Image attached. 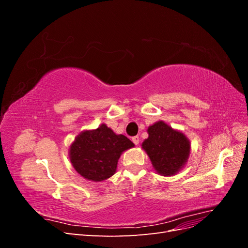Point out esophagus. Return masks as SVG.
Masks as SVG:
<instances>
[{
  "label": "esophagus",
  "mask_w": 248,
  "mask_h": 248,
  "mask_svg": "<svg viewBox=\"0 0 248 248\" xmlns=\"http://www.w3.org/2000/svg\"><path fill=\"white\" fill-rule=\"evenodd\" d=\"M132 141L134 142L136 145H139L140 144V138L137 136V137H133L132 138Z\"/></svg>",
  "instance_id": "1"
}]
</instances>
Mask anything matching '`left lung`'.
Instances as JSON below:
<instances>
[{
  "instance_id": "8db88e82",
  "label": "left lung",
  "mask_w": 248,
  "mask_h": 248,
  "mask_svg": "<svg viewBox=\"0 0 248 248\" xmlns=\"http://www.w3.org/2000/svg\"><path fill=\"white\" fill-rule=\"evenodd\" d=\"M149 137L141 148L149 156L157 174L174 176L184 168L190 155V140L185 134L163 121L148 127Z\"/></svg>"
}]
</instances>
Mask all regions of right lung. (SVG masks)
Here are the masks:
<instances>
[{
    "label": "right lung",
    "mask_w": 248,
    "mask_h": 248,
    "mask_svg": "<svg viewBox=\"0 0 248 248\" xmlns=\"http://www.w3.org/2000/svg\"><path fill=\"white\" fill-rule=\"evenodd\" d=\"M134 144L123 134H117L107 124L81 131L69 148V159L78 174L89 181L101 182L117 170L118 160Z\"/></svg>",
    "instance_id": "add662e5"
}]
</instances>
